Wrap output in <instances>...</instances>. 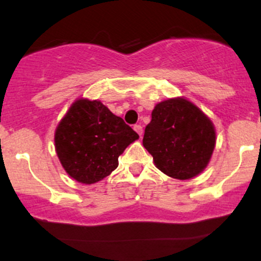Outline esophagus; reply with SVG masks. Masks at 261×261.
<instances>
[{"label": "esophagus", "mask_w": 261, "mask_h": 261, "mask_svg": "<svg viewBox=\"0 0 261 261\" xmlns=\"http://www.w3.org/2000/svg\"><path fill=\"white\" fill-rule=\"evenodd\" d=\"M134 130L136 131V133L139 134L140 136H142V133H143V130H142V126H141V125H135V126H134Z\"/></svg>", "instance_id": "34e87169"}]
</instances>
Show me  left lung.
<instances>
[{
    "instance_id": "1",
    "label": "left lung",
    "mask_w": 261,
    "mask_h": 261,
    "mask_svg": "<svg viewBox=\"0 0 261 261\" xmlns=\"http://www.w3.org/2000/svg\"><path fill=\"white\" fill-rule=\"evenodd\" d=\"M142 143L161 172L188 180L207 167L216 145V130L195 104L182 97L170 98L155 104Z\"/></svg>"
}]
</instances>
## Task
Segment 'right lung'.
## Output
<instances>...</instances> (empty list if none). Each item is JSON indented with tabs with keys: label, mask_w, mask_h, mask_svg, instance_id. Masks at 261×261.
Masks as SVG:
<instances>
[{
	"label": "right lung",
	"mask_w": 261,
	"mask_h": 261,
	"mask_svg": "<svg viewBox=\"0 0 261 261\" xmlns=\"http://www.w3.org/2000/svg\"><path fill=\"white\" fill-rule=\"evenodd\" d=\"M139 135L100 100L80 98L55 130V149L68 175L94 184L119 166V155Z\"/></svg>",
	"instance_id": "add662e5"
}]
</instances>
